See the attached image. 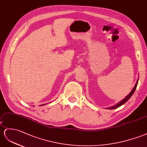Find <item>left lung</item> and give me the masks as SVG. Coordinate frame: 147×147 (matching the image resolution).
Returning a JSON list of instances; mask_svg holds the SVG:
<instances>
[{"instance_id":"left-lung-1","label":"left lung","mask_w":147,"mask_h":147,"mask_svg":"<svg viewBox=\"0 0 147 147\" xmlns=\"http://www.w3.org/2000/svg\"><path fill=\"white\" fill-rule=\"evenodd\" d=\"M138 80H137L136 84H135V86H134V88H133V89L131 90V92L129 93V94H128V95L125 97V98H124L122 100L120 101V102H119L117 104H116L115 106H113V107H109V108H107V109H114L119 107L120 106H122L123 104H125V103L127 102V101L130 98L131 96L133 95V94L134 93V92H135V89H136V88H137V84H138Z\"/></svg>"}]
</instances>
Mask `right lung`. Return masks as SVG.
I'll return each instance as SVG.
<instances>
[{
  "label": "right lung",
  "mask_w": 147,
  "mask_h": 147,
  "mask_svg": "<svg viewBox=\"0 0 147 147\" xmlns=\"http://www.w3.org/2000/svg\"><path fill=\"white\" fill-rule=\"evenodd\" d=\"M43 105H45V104H43ZM41 106H42V105H41Z\"/></svg>",
  "instance_id": "1"
}]
</instances>
